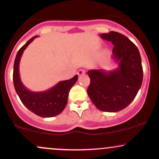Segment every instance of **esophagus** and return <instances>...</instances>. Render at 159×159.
Returning <instances> with one entry per match:
<instances>
[{
  "instance_id": "esophagus-1",
  "label": "esophagus",
  "mask_w": 159,
  "mask_h": 159,
  "mask_svg": "<svg viewBox=\"0 0 159 159\" xmlns=\"http://www.w3.org/2000/svg\"><path fill=\"white\" fill-rule=\"evenodd\" d=\"M77 73L78 75H83L85 74V71L84 70V69H79V70L78 71Z\"/></svg>"
}]
</instances>
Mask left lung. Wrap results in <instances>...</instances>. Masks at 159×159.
I'll return each mask as SVG.
<instances>
[{"label":"left lung","instance_id":"left-lung-1","mask_svg":"<svg viewBox=\"0 0 159 159\" xmlns=\"http://www.w3.org/2000/svg\"><path fill=\"white\" fill-rule=\"evenodd\" d=\"M100 36L114 45L112 58L118 67L111 71L89 70L87 94L98 110L117 112L132 102L141 87V57L136 45L123 34L111 31Z\"/></svg>","mask_w":159,"mask_h":159}]
</instances>
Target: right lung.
<instances>
[{"instance_id":"right-lung-1","label":"right lung","mask_w":159,"mask_h":159,"mask_svg":"<svg viewBox=\"0 0 159 159\" xmlns=\"http://www.w3.org/2000/svg\"><path fill=\"white\" fill-rule=\"evenodd\" d=\"M36 36L28 40L16 54L13 67V84L21 102L28 110L41 117H52L61 114L65 108L69 90L78 77L76 75L71 79L60 81L48 90L43 92H33L27 89L20 79L19 62L24 51Z\"/></svg>"}]
</instances>
